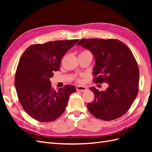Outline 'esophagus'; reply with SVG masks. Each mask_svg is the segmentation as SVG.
Returning <instances> with one entry per match:
<instances>
[{
  "label": "esophagus",
  "instance_id": "esophagus-1",
  "mask_svg": "<svg viewBox=\"0 0 152 152\" xmlns=\"http://www.w3.org/2000/svg\"><path fill=\"white\" fill-rule=\"evenodd\" d=\"M76 89L77 91H80V92H84L87 90V87L84 86H76Z\"/></svg>",
  "mask_w": 152,
  "mask_h": 152
}]
</instances>
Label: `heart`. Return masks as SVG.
Here are the masks:
<instances>
[{
	"label": "heart",
	"mask_w": 152,
	"mask_h": 152,
	"mask_svg": "<svg viewBox=\"0 0 152 152\" xmlns=\"http://www.w3.org/2000/svg\"><path fill=\"white\" fill-rule=\"evenodd\" d=\"M87 52H89V51H87V50H84V51H82L81 53H87ZM77 80L78 82H80V80L79 79H77Z\"/></svg>",
	"instance_id": "1"
}]
</instances>
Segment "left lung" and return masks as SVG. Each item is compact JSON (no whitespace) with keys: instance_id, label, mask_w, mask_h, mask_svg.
<instances>
[{"instance_id":"8db88e82","label":"left lung","mask_w":152,"mask_h":152,"mask_svg":"<svg viewBox=\"0 0 152 152\" xmlns=\"http://www.w3.org/2000/svg\"><path fill=\"white\" fill-rule=\"evenodd\" d=\"M77 45L94 55L93 81L108 84L105 91L90 87L94 99L87 104V109L103 121L121 117L129 110L139 91V68L131 49L121 40L112 39H82Z\"/></svg>"}]
</instances>
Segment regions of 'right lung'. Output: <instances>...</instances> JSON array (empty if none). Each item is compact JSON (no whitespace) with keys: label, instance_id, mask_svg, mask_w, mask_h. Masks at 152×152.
Returning a JSON list of instances; mask_svg holds the SVG:
<instances>
[{"label":"right lung","instance_id":"obj_1","mask_svg":"<svg viewBox=\"0 0 152 152\" xmlns=\"http://www.w3.org/2000/svg\"><path fill=\"white\" fill-rule=\"evenodd\" d=\"M79 39L55 40L31 45L23 53L15 74V86L18 99L26 113L37 120H56L65 110L74 86L65 85L54 90L49 78L58 71L65 53Z\"/></svg>","mask_w":152,"mask_h":152}]
</instances>
